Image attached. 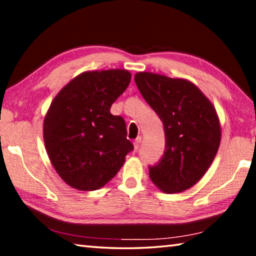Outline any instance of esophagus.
I'll use <instances>...</instances> for the list:
<instances>
[{
    "instance_id": "esophagus-1",
    "label": "esophagus",
    "mask_w": 256,
    "mask_h": 256,
    "mask_svg": "<svg viewBox=\"0 0 256 256\" xmlns=\"http://www.w3.org/2000/svg\"><path fill=\"white\" fill-rule=\"evenodd\" d=\"M141 140H142V138H141V136H138V138H136V141H134V148H136V151L138 150V146H140Z\"/></svg>"
}]
</instances>
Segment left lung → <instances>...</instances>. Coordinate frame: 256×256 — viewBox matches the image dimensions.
Instances as JSON below:
<instances>
[{"label":"left lung","instance_id":"obj_1","mask_svg":"<svg viewBox=\"0 0 256 256\" xmlns=\"http://www.w3.org/2000/svg\"><path fill=\"white\" fill-rule=\"evenodd\" d=\"M143 98L164 123V156L148 174L164 192L187 190L206 174L220 143L212 104L192 82L153 72L134 76Z\"/></svg>","mask_w":256,"mask_h":256}]
</instances>
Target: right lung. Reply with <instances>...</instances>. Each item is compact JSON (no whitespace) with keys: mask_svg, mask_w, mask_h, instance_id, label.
Returning a JSON list of instances; mask_svg holds the SVG:
<instances>
[{"mask_svg":"<svg viewBox=\"0 0 256 256\" xmlns=\"http://www.w3.org/2000/svg\"><path fill=\"white\" fill-rule=\"evenodd\" d=\"M130 82L131 74L123 69L86 72L51 103L44 140L54 168L70 187L84 192L102 188L133 151L124 118L110 112Z\"/></svg>","mask_w":256,"mask_h":256,"instance_id":"add662e5","label":"right lung"}]
</instances>
